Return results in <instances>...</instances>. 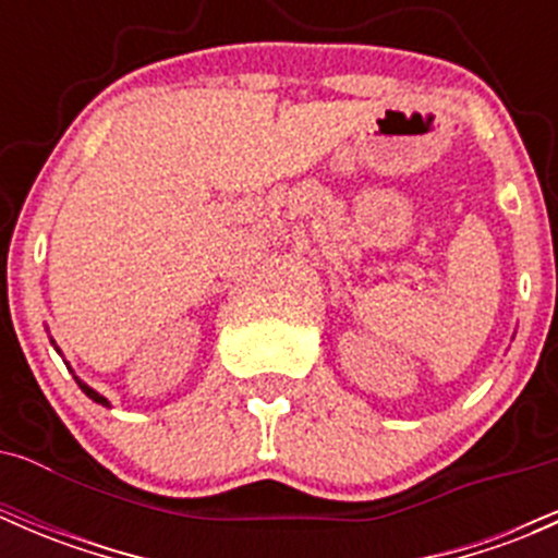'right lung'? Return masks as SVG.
Returning a JSON list of instances; mask_svg holds the SVG:
<instances>
[{"label":"right lung","mask_w":558,"mask_h":558,"mask_svg":"<svg viewBox=\"0 0 558 558\" xmlns=\"http://www.w3.org/2000/svg\"><path fill=\"white\" fill-rule=\"evenodd\" d=\"M77 380V378H75ZM77 386H81L83 388V391H86V397H92L94 399V402H99V404H107V399L105 397H99V393L97 391H94V388H88L86 384H83V380H77Z\"/></svg>","instance_id":"obj_1"}]
</instances>
